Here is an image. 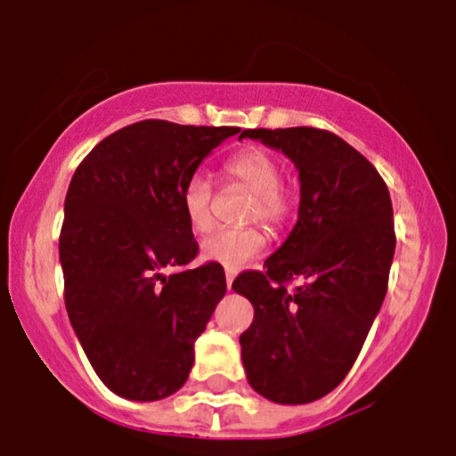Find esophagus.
Returning <instances> with one entry per match:
<instances>
[{"label": "esophagus", "mask_w": 456, "mask_h": 456, "mask_svg": "<svg viewBox=\"0 0 456 456\" xmlns=\"http://www.w3.org/2000/svg\"><path fill=\"white\" fill-rule=\"evenodd\" d=\"M224 280H227V288L232 290V284L235 280V269H224Z\"/></svg>", "instance_id": "1"}]
</instances>
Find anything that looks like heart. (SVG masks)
I'll return each instance as SVG.
<instances>
[{
	"label": "heart",
	"instance_id": "b5f03b06",
	"mask_svg": "<svg viewBox=\"0 0 456 456\" xmlns=\"http://www.w3.org/2000/svg\"><path fill=\"white\" fill-rule=\"evenodd\" d=\"M224 176L252 193L246 210V221H261L271 232H278L292 215V195L281 185V164L273 153L261 147H250L235 153L223 166ZM212 183L201 172L185 181L181 206L189 227L195 233H206L215 227L212 215ZM265 248L261 229H221L201 241V255L227 269H238L256 258Z\"/></svg>",
	"mask_w": 456,
	"mask_h": 456
}]
</instances>
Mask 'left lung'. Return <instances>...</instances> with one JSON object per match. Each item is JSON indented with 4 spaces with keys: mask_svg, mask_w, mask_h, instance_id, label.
<instances>
[{
    "mask_svg": "<svg viewBox=\"0 0 456 456\" xmlns=\"http://www.w3.org/2000/svg\"><path fill=\"white\" fill-rule=\"evenodd\" d=\"M246 136L295 161L301 204L265 269L233 281L255 307L240 337L241 362L256 394L307 404L347 377L383 305L395 252L389 189L364 155L328 130L256 128Z\"/></svg>",
    "mask_w": 456,
    "mask_h": 456,
    "instance_id": "obj_1",
    "label": "left lung"
}]
</instances>
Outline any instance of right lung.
I'll return each mask as SVG.
<instances>
[{
  "label": "right lung",
  "mask_w": 456,
  "mask_h": 456,
  "mask_svg": "<svg viewBox=\"0 0 456 456\" xmlns=\"http://www.w3.org/2000/svg\"><path fill=\"white\" fill-rule=\"evenodd\" d=\"M238 132L142 119L102 138L75 170L59 240L65 305L113 394L153 402L187 381L227 281L218 263L185 269L198 241L181 193L201 159Z\"/></svg>",
  "instance_id": "1"
}]
</instances>
